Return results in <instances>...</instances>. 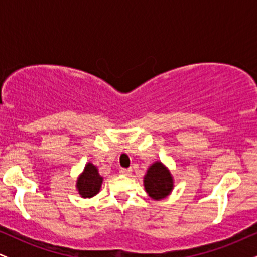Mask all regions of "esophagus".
<instances>
[{
    "label": "esophagus",
    "mask_w": 257,
    "mask_h": 257,
    "mask_svg": "<svg viewBox=\"0 0 257 257\" xmlns=\"http://www.w3.org/2000/svg\"><path fill=\"white\" fill-rule=\"evenodd\" d=\"M131 169H124V168L119 169V174H122V175H131Z\"/></svg>",
    "instance_id": "1"
}]
</instances>
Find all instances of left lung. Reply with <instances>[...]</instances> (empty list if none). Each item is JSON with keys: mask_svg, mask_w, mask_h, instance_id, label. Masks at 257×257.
<instances>
[{"mask_svg": "<svg viewBox=\"0 0 257 257\" xmlns=\"http://www.w3.org/2000/svg\"><path fill=\"white\" fill-rule=\"evenodd\" d=\"M145 190L153 199H162L167 197L173 190V179L170 173L161 162L152 164L144 180Z\"/></svg>", "mask_w": 257, "mask_h": 257, "instance_id": "obj_1", "label": "left lung"}]
</instances>
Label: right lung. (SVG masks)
<instances>
[{
    "instance_id": "obj_1",
    "label": "right lung",
    "mask_w": 257,
    "mask_h": 257,
    "mask_svg": "<svg viewBox=\"0 0 257 257\" xmlns=\"http://www.w3.org/2000/svg\"><path fill=\"white\" fill-rule=\"evenodd\" d=\"M101 182L102 178L99 175L98 169L91 163H88L77 181L78 192L83 198H90L99 192Z\"/></svg>"
}]
</instances>
